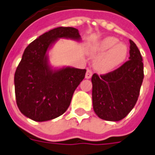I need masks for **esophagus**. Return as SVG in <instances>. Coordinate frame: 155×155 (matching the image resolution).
I'll use <instances>...</instances> for the list:
<instances>
[{
	"label": "esophagus",
	"mask_w": 155,
	"mask_h": 155,
	"mask_svg": "<svg viewBox=\"0 0 155 155\" xmlns=\"http://www.w3.org/2000/svg\"><path fill=\"white\" fill-rule=\"evenodd\" d=\"M91 77H92V71H91V70H90V69H87L85 78H86V79H90Z\"/></svg>",
	"instance_id": "1"
}]
</instances>
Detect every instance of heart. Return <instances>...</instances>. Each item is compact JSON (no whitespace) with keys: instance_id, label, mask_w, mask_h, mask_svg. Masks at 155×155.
<instances>
[{"instance_id":"1","label":"heart","mask_w":155,"mask_h":155,"mask_svg":"<svg viewBox=\"0 0 155 155\" xmlns=\"http://www.w3.org/2000/svg\"><path fill=\"white\" fill-rule=\"evenodd\" d=\"M116 38L107 37L94 48L93 54L101 56L94 62V68L100 73L112 71L126 60L129 50L125 44H119Z\"/></svg>"}]
</instances>
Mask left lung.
Returning a JSON list of instances; mask_svg holds the SVG:
<instances>
[{"instance_id":"8db88e82","label":"left lung","mask_w":155,"mask_h":155,"mask_svg":"<svg viewBox=\"0 0 155 155\" xmlns=\"http://www.w3.org/2000/svg\"><path fill=\"white\" fill-rule=\"evenodd\" d=\"M129 60L120 68L108 74H94L92 81V101L94 112L100 119L119 121L135 106L144 78L141 52L131 39Z\"/></svg>"}]
</instances>
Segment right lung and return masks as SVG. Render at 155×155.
I'll list each match as a JSON object with an SVG mask.
<instances>
[{
	"instance_id": "1",
	"label": "right lung",
	"mask_w": 155,
	"mask_h": 155,
	"mask_svg": "<svg viewBox=\"0 0 155 155\" xmlns=\"http://www.w3.org/2000/svg\"><path fill=\"white\" fill-rule=\"evenodd\" d=\"M59 39L80 41L81 35L78 29L64 26L44 33L26 47L14 74L17 105L24 116L38 122L64 113L86 74V69L50 66L48 52Z\"/></svg>"
}]
</instances>
